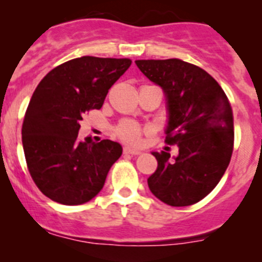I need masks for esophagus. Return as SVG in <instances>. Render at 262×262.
<instances>
[{"mask_svg":"<svg viewBox=\"0 0 262 262\" xmlns=\"http://www.w3.org/2000/svg\"><path fill=\"white\" fill-rule=\"evenodd\" d=\"M123 153L124 155H132V156H138L139 153V150H136V149H132V148H129V147H125L123 149Z\"/></svg>","mask_w":262,"mask_h":262,"instance_id":"esophagus-1","label":"esophagus"}]
</instances>
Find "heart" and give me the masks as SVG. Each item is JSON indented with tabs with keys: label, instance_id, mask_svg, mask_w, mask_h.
Returning <instances> with one entry per match:
<instances>
[{
	"label": "heart",
	"instance_id": "1",
	"mask_svg": "<svg viewBox=\"0 0 262 262\" xmlns=\"http://www.w3.org/2000/svg\"><path fill=\"white\" fill-rule=\"evenodd\" d=\"M115 134L125 143L130 146H138L142 141V129L132 120H123L115 128Z\"/></svg>",
	"mask_w": 262,
	"mask_h": 262
}]
</instances>
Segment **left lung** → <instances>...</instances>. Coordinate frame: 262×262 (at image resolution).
Wrapping results in <instances>:
<instances>
[{
	"label": "left lung",
	"instance_id": "8db88e82",
	"mask_svg": "<svg viewBox=\"0 0 262 262\" xmlns=\"http://www.w3.org/2000/svg\"><path fill=\"white\" fill-rule=\"evenodd\" d=\"M147 78L167 97L168 126L165 142L179 146V156L153 152L158 167L148 178L156 198L171 207H187L204 199L226 172L233 152L231 104L203 68L181 59L136 60Z\"/></svg>",
	"mask_w": 262,
	"mask_h": 262
}]
</instances>
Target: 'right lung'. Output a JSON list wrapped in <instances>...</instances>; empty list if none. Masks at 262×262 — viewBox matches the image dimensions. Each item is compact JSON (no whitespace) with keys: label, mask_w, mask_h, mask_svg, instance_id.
<instances>
[{"label":"right lung","mask_w":262,"mask_h":262,"mask_svg":"<svg viewBox=\"0 0 262 262\" xmlns=\"http://www.w3.org/2000/svg\"><path fill=\"white\" fill-rule=\"evenodd\" d=\"M128 58H75L40 81L24 116L23 147L31 179L53 202L80 205L96 196L121 146L78 139L84 114L101 109L109 89L130 67Z\"/></svg>","instance_id":"right-lung-1"}]
</instances>
